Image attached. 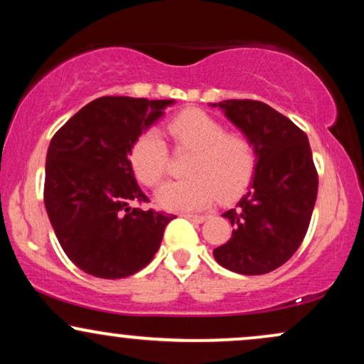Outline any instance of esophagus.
I'll list each match as a JSON object with an SVG mask.
<instances>
[{
	"label": "esophagus",
	"instance_id": "34e87169",
	"mask_svg": "<svg viewBox=\"0 0 364 364\" xmlns=\"http://www.w3.org/2000/svg\"><path fill=\"white\" fill-rule=\"evenodd\" d=\"M181 215L190 220H195V223H203V220L207 219V215H202V214H181Z\"/></svg>",
	"mask_w": 364,
	"mask_h": 364
}]
</instances>
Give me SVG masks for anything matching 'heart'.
<instances>
[{
    "label": "heart",
    "mask_w": 364,
    "mask_h": 364,
    "mask_svg": "<svg viewBox=\"0 0 364 364\" xmlns=\"http://www.w3.org/2000/svg\"><path fill=\"white\" fill-rule=\"evenodd\" d=\"M168 133L179 147L193 149L186 173L191 176L166 181L157 190L159 205L168 210H196L217 196L231 198L248 185L255 152L245 136L225 133L205 111L186 109L168 123ZM129 162L144 185L156 186L168 171V147L156 132L141 133L129 150Z\"/></svg>",
    "instance_id": "heart-1"
}]
</instances>
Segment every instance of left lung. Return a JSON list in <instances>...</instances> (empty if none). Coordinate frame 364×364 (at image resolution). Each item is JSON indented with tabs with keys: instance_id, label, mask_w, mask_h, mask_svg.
<instances>
[{
	"instance_id": "8db88e82",
	"label": "left lung",
	"mask_w": 364,
	"mask_h": 364,
	"mask_svg": "<svg viewBox=\"0 0 364 364\" xmlns=\"http://www.w3.org/2000/svg\"><path fill=\"white\" fill-rule=\"evenodd\" d=\"M210 106L243 133L257 157L248 191L223 214L232 236L214 258L231 272L269 274L294 255L310 225L318 191L310 141L265 102L229 99Z\"/></svg>"
}]
</instances>
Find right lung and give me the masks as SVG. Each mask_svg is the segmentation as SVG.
Returning <instances> with one entry per match:
<instances>
[{
	"instance_id": "obj_1",
	"label": "right lung",
	"mask_w": 364,
	"mask_h": 364,
	"mask_svg": "<svg viewBox=\"0 0 364 364\" xmlns=\"http://www.w3.org/2000/svg\"><path fill=\"white\" fill-rule=\"evenodd\" d=\"M173 104L99 97L53 136L46 157V210L61 248L85 274L128 277L157 253L174 215L132 207L149 198L128 157L135 140Z\"/></svg>"
}]
</instances>
